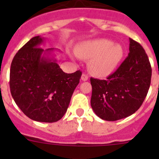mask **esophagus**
<instances>
[{
    "instance_id": "obj_1",
    "label": "esophagus",
    "mask_w": 159,
    "mask_h": 159,
    "mask_svg": "<svg viewBox=\"0 0 159 159\" xmlns=\"http://www.w3.org/2000/svg\"><path fill=\"white\" fill-rule=\"evenodd\" d=\"M81 80H82L83 81H86L89 80V76H88L87 75H85V74H82V75H81Z\"/></svg>"
}]
</instances>
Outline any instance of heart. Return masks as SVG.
Instances as JSON below:
<instances>
[{
	"mask_svg": "<svg viewBox=\"0 0 159 159\" xmlns=\"http://www.w3.org/2000/svg\"><path fill=\"white\" fill-rule=\"evenodd\" d=\"M75 53L80 58L89 60L88 68L92 75L105 77L116 69L125 52L120 44L99 38L81 43L75 48Z\"/></svg>",
	"mask_w": 159,
	"mask_h": 159,
	"instance_id": "1",
	"label": "heart"
}]
</instances>
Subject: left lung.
Listing matches in <instances>:
<instances>
[{
    "instance_id": "1",
    "label": "left lung",
    "mask_w": 159,
    "mask_h": 159,
    "mask_svg": "<svg viewBox=\"0 0 159 159\" xmlns=\"http://www.w3.org/2000/svg\"><path fill=\"white\" fill-rule=\"evenodd\" d=\"M129 56L106 80L91 78V105L105 121H117L134 114L143 103L151 84L152 68L145 50L129 38Z\"/></svg>"
}]
</instances>
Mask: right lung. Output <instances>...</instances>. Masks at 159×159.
<instances>
[{
    "label": "right lung",
    "instance_id": "1",
    "mask_svg": "<svg viewBox=\"0 0 159 159\" xmlns=\"http://www.w3.org/2000/svg\"><path fill=\"white\" fill-rule=\"evenodd\" d=\"M45 38H32L15 54L10 70L14 102L25 115L40 122H55L66 113L81 71L65 73L57 65L54 48L40 45Z\"/></svg>",
    "mask_w": 159,
    "mask_h": 159
}]
</instances>
